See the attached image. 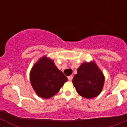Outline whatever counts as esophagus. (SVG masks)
<instances>
[{
	"mask_svg": "<svg viewBox=\"0 0 127 127\" xmlns=\"http://www.w3.org/2000/svg\"><path fill=\"white\" fill-rule=\"evenodd\" d=\"M72 78H73V77H72V76H70L68 77V79H69V81H72Z\"/></svg>",
	"mask_w": 127,
	"mask_h": 127,
	"instance_id": "esophagus-1",
	"label": "esophagus"
}]
</instances>
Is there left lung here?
<instances>
[{
	"mask_svg": "<svg viewBox=\"0 0 127 127\" xmlns=\"http://www.w3.org/2000/svg\"><path fill=\"white\" fill-rule=\"evenodd\" d=\"M72 79L77 92L83 97L92 98L102 90L104 76L94 62L83 63Z\"/></svg>",
	"mask_w": 127,
	"mask_h": 127,
	"instance_id": "obj_1",
	"label": "left lung"
}]
</instances>
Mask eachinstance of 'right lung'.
Returning a JSON list of instances; mask_svg holds the SVG:
<instances>
[{
    "label": "right lung",
    "instance_id": "right-lung-1",
    "mask_svg": "<svg viewBox=\"0 0 127 127\" xmlns=\"http://www.w3.org/2000/svg\"><path fill=\"white\" fill-rule=\"evenodd\" d=\"M30 79L37 95L41 98H49L59 92L67 77L56 67L52 60L44 56L33 65Z\"/></svg>",
    "mask_w": 127,
    "mask_h": 127
}]
</instances>
